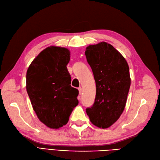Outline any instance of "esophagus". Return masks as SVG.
I'll use <instances>...</instances> for the list:
<instances>
[{
  "mask_svg": "<svg viewBox=\"0 0 160 160\" xmlns=\"http://www.w3.org/2000/svg\"><path fill=\"white\" fill-rule=\"evenodd\" d=\"M78 91H79V95H81L82 94V89L81 87L78 88Z\"/></svg>",
  "mask_w": 160,
  "mask_h": 160,
  "instance_id": "1",
  "label": "esophagus"
}]
</instances>
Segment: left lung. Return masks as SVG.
<instances>
[{
    "label": "left lung",
    "instance_id": "left-lung-1",
    "mask_svg": "<svg viewBox=\"0 0 160 160\" xmlns=\"http://www.w3.org/2000/svg\"><path fill=\"white\" fill-rule=\"evenodd\" d=\"M96 83L95 103L87 108L92 124L108 128L120 117L130 87L129 67L125 58L105 42L89 45L85 51Z\"/></svg>",
    "mask_w": 160,
    "mask_h": 160
}]
</instances>
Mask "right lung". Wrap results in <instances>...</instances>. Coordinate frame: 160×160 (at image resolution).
I'll use <instances>...</instances> for the list:
<instances>
[{
    "label": "right lung",
    "instance_id": "obj_1",
    "mask_svg": "<svg viewBox=\"0 0 160 160\" xmlns=\"http://www.w3.org/2000/svg\"><path fill=\"white\" fill-rule=\"evenodd\" d=\"M70 52L51 46L32 61L26 73V90L33 109L41 122L57 129L68 122L78 104V90L71 87L66 65Z\"/></svg>",
    "mask_w": 160,
    "mask_h": 160
}]
</instances>
